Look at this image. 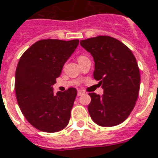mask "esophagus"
Returning a JSON list of instances; mask_svg holds the SVG:
<instances>
[{
	"instance_id": "1",
	"label": "esophagus",
	"mask_w": 158,
	"mask_h": 158,
	"mask_svg": "<svg viewBox=\"0 0 158 158\" xmlns=\"http://www.w3.org/2000/svg\"><path fill=\"white\" fill-rule=\"evenodd\" d=\"M84 93H85V92H84L83 90H78V96H79V97H80V96H82V95L84 94Z\"/></svg>"
}]
</instances>
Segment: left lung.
Wrapping results in <instances>:
<instances>
[{"mask_svg":"<svg viewBox=\"0 0 158 158\" xmlns=\"http://www.w3.org/2000/svg\"><path fill=\"white\" fill-rule=\"evenodd\" d=\"M80 45L93 56V76L103 89L102 96L89 93L90 117L101 127L119 125L128 117L139 96L140 74L136 59L124 44L109 36L81 40Z\"/></svg>","mask_w":158,"mask_h":158,"instance_id":"obj_1","label":"left lung"}]
</instances>
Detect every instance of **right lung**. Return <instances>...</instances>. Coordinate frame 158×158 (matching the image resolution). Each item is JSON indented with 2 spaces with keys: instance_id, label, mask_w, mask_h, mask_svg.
<instances>
[{
  "instance_id": "1",
  "label": "right lung",
  "mask_w": 158,
  "mask_h": 158,
  "mask_svg": "<svg viewBox=\"0 0 158 158\" xmlns=\"http://www.w3.org/2000/svg\"><path fill=\"white\" fill-rule=\"evenodd\" d=\"M79 45V40L43 39L25 51L15 73V93L22 114L31 125L45 133L68 126L77 90L54 93L53 85Z\"/></svg>"
}]
</instances>
